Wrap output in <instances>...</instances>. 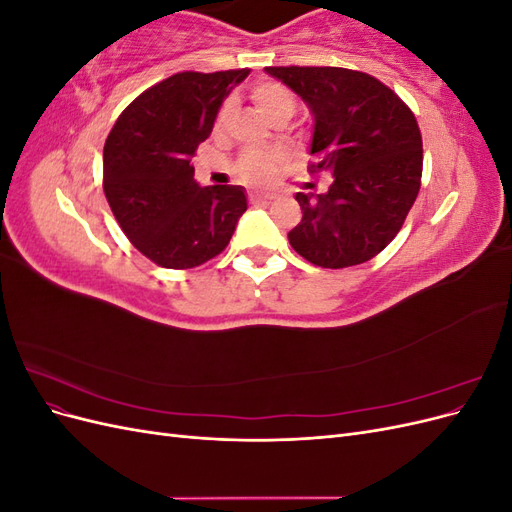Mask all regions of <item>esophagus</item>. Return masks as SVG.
<instances>
[{
	"mask_svg": "<svg viewBox=\"0 0 512 512\" xmlns=\"http://www.w3.org/2000/svg\"><path fill=\"white\" fill-rule=\"evenodd\" d=\"M250 203H252V205H267V203H271V196H262V194H250Z\"/></svg>",
	"mask_w": 512,
	"mask_h": 512,
	"instance_id": "obj_1",
	"label": "esophagus"
}]
</instances>
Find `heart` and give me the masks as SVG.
Masks as SVG:
<instances>
[{
    "label": "heart",
    "instance_id": "heart-1",
    "mask_svg": "<svg viewBox=\"0 0 512 512\" xmlns=\"http://www.w3.org/2000/svg\"><path fill=\"white\" fill-rule=\"evenodd\" d=\"M250 98L256 104L258 111L265 115L269 121L277 119H290L297 111V96L292 94V89L286 87L280 81H260L250 89ZM230 102H224L215 117V128H224L230 117ZM282 158L277 153L267 151H245L235 164V173L241 181L256 185V188H265L269 185L277 173H280Z\"/></svg>",
    "mask_w": 512,
    "mask_h": 512
}]
</instances>
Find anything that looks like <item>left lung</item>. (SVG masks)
<instances>
[{"instance_id":"8db88e82","label":"left lung","mask_w":512,"mask_h":512,"mask_svg":"<svg viewBox=\"0 0 512 512\" xmlns=\"http://www.w3.org/2000/svg\"><path fill=\"white\" fill-rule=\"evenodd\" d=\"M314 115L309 173L331 175L324 194H297L303 218L292 250L322 269L380 254L421 190L423 141L408 104L371 74L348 68H267Z\"/></svg>"}]
</instances>
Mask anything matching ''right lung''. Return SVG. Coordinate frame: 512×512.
I'll return each instance as SVG.
<instances>
[{
    "label": "right lung",
    "mask_w": 512,
    "mask_h": 512,
    "mask_svg": "<svg viewBox=\"0 0 512 512\" xmlns=\"http://www.w3.org/2000/svg\"><path fill=\"white\" fill-rule=\"evenodd\" d=\"M247 74L168 76L143 91L106 138L108 205L136 250L164 269H192L222 254L247 209L241 185L200 188L190 164L224 98Z\"/></svg>",
    "instance_id": "add662e5"
}]
</instances>
